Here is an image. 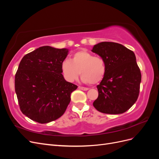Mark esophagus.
Instances as JSON below:
<instances>
[{
	"label": "esophagus",
	"mask_w": 159,
	"mask_h": 159,
	"mask_svg": "<svg viewBox=\"0 0 159 159\" xmlns=\"http://www.w3.org/2000/svg\"><path fill=\"white\" fill-rule=\"evenodd\" d=\"M78 88L81 90H84V91H88L89 89V88H84V87H81V86H79Z\"/></svg>",
	"instance_id": "obj_1"
}]
</instances>
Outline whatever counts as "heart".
Listing matches in <instances>:
<instances>
[{
	"label": "heart",
	"mask_w": 159,
	"mask_h": 159,
	"mask_svg": "<svg viewBox=\"0 0 159 159\" xmlns=\"http://www.w3.org/2000/svg\"><path fill=\"white\" fill-rule=\"evenodd\" d=\"M61 68L67 81H74L78 78L80 74L82 81L91 84L100 82L106 73V65L103 59L94 56L85 50L75 52L71 60H63Z\"/></svg>",
	"instance_id": "obj_1"
}]
</instances>
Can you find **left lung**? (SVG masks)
Here are the masks:
<instances>
[{
  "label": "left lung",
  "instance_id": "1",
  "mask_svg": "<svg viewBox=\"0 0 159 159\" xmlns=\"http://www.w3.org/2000/svg\"><path fill=\"white\" fill-rule=\"evenodd\" d=\"M93 52L105 61L106 73L98 85V98L93 103L99 112L121 114L131 108L139 94L141 74L134 52L122 44L102 42Z\"/></svg>",
  "mask_w": 159,
  "mask_h": 159
}]
</instances>
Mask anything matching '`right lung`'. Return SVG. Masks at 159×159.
Here are the masks:
<instances>
[{"instance_id": "right-lung-1", "label": "right lung", "mask_w": 159, "mask_h": 159, "mask_svg": "<svg viewBox=\"0 0 159 159\" xmlns=\"http://www.w3.org/2000/svg\"><path fill=\"white\" fill-rule=\"evenodd\" d=\"M68 49L38 48L22 57L15 75V92L22 113L47 123L60 118L78 86L66 81L61 68Z\"/></svg>"}]
</instances>
